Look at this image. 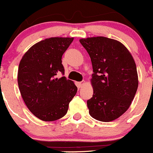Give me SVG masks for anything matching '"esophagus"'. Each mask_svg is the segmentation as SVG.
I'll return each mask as SVG.
<instances>
[{
    "label": "esophagus",
    "instance_id": "esophagus-1",
    "mask_svg": "<svg viewBox=\"0 0 153 153\" xmlns=\"http://www.w3.org/2000/svg\"><path fill=\"white\" fill-rule=\"evenodd\" d=\"M85 84H86L85 81H81V82H78V83H77V86H78V88H81V87H82V86H84Z\"/></svg>",
    "mask_w": 153,
    "mask_h": 153
}]
</instances>
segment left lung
<instances>
[{"label": "left lung", "mask_w": 153, "mask_h": 153, "mask_svg": "<svg viewBox=\"0 0 153 153\" xmlns=\"http://www.w3.org/2000/svg\"><path fill=\"white\" fill-rule=\"evenodd\" d=\"M89 53L93 72L92 98L87 101L89 113L98 121L119 118L130 106L138 86L136 65L123 44L106 37L79 40Z\"/></svg>", "instance_id": "1"}]
</instances>
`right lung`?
Segmentation results:
<instances>
[{"label":"right lung","instance_id":"add662e5","mask_svg":"<svg viewBox=\"0 0 153 153\" xmlns=\"http://www.w3.org/2000/svg\"><path fill=\"white\" fill-rule=\"evenodd\" d=\"M74 38L55 37L34 44L22 57L18 67V84L24 103L31 112L44 121L60 119L67 114L78 88L64 76V53Z\"/></svg>","mask_w":153,"mask_h":153}]
</instances>
